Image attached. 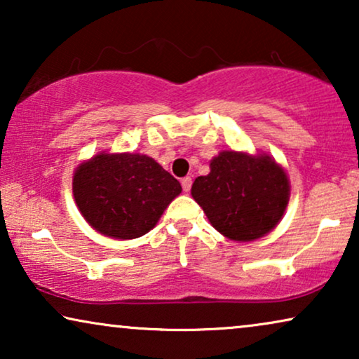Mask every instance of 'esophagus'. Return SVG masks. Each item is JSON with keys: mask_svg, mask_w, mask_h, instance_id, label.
Wrapping results in <instances>:
<instances>
[{"mask_svg": "<svg viewBox=\"0 0 359 359\" xmlns=\"http://www.w3.org/2000/svg\"><path fill=\"white\" fill-rule=\"evenodd\" d=\"M191 184H193V180H191L189 176H186V178L181 180V186H183V191H186V193L191 189Z\"/></svg>", "mask_w": 359, "mask_h": 359, "instance_id": "esophagus-1", "label": "esophagus"}]
</instances>
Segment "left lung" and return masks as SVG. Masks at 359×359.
Wrapping results in <instances>:
<instances>
[{"instance_id":"obj_1","label":"left lung","mask_w":359,"mask_h":359,"mask_svg":"<svg viewBox=\"0 0 359 359\" xmlns=\"http://www.w3.org/2000/svg\"><path fill=\"white\" fill-rule=\"evenodd\" d=\"M191 194L225 237L252 242L276 227L289 201V181L269 156L220 151Z\"/></svg>"}]
</instances>
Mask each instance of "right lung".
<instances>
[{"instance_id":"add662e5","label":"right lung","mask_w":359,"mask_h":359,"mask_svg":"<svg viewBox=\"0 0 359 359\" xmlns=\"http://www.w3.org/2000/svg\"><path fill=\"white\" fill-rule=\"evenodd\" d=\"M180 193L178 180L139 154H100L73 176V196L83 217L100 233L121 240L150 232Z\"/></svg>"}]
</instances>
